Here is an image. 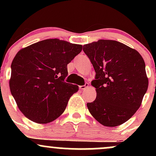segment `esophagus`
<instances>
[{
	"label": "esophagus",
	"instance_id": "34e87169",
	"mask_svg": "<svg viewBox=\"0 0 156 156\" xmlns=\"http://www.w3.org/2000/svg\"><path fill=\"white\" fill-rule=\"evenodd\" d=\"M89 83H85V84L83 86H79V89H85L87 87H88Z\"/></svg>",
	"mask_w": 156,
	"mask_h": 156
}]
</instances>
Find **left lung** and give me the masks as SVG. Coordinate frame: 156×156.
<instances>
[{
	"instance_id": "obj_1",
	"label": "left lung",
	"mask_w": 156,
	"mask_h": 156,
	"mask_svg": "<svg viewBox=\"0 0 156 156\" xmlns=\"http://www.w3.org/2000/svg\"><path fill=\"white\" fill-rule=\"evenodd\" d=\"M83 51L96 73L92 85L97 97L87 104L89 112L105 126L123 124L136 112L147 90L144 59L136 50L114 40L84 44Z\"/></svg>"
}]
</instances>
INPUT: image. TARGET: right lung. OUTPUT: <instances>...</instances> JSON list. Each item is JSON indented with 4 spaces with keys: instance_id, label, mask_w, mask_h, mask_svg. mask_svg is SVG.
Masks as SVG:
<instances>
[{
    "instance_id": "right-lung-1",
    "label": "right lung",
    "mask_w": 156,
    "mask_h": 156,
    "mask_svg": "<svg viewBox=\"0 0 156 156\" xmlns=\"http://www.w3.org/2000/svg\"><path fill=\"white\" fill-rule=\"evenodd\" d=\"M82 45L58 39H45L20 50L12 61V95L27 118L40 124L51 122L65 110L77 85L65 82L67 64Z\"/></svg>"
}]
</instances>
